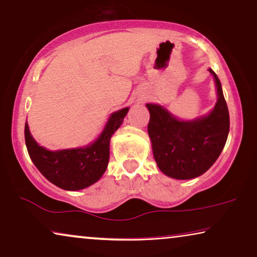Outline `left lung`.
Returning a JSON list of instances; mask_svg holds the SVG:
<instances>
[{
    "label": "left lung",
    "instance_id": "left-lung-1",
    "mask_svg": "<svg viewBox=\"0 0 257 257\" xmlns=\"http://www.w3.org/2000/svg\"><path fill=\"white\" fill-rule=\"evenodd\" d=\"M214 79L217 101L205 115L182 120L159 104H147L148 125L153 158L159 170L177 180L194 179L205 173L223 151L229 132L228 108L220 80Z\"/></svg>",
    "mask_w": 257,
    "mask_h": 257
}]
</instances>
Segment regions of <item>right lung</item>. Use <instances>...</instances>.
Instances as JSON below:
<instances>
[{"label":"right lung","mask_w":257,"mask_h":257,"mask_svg":"<svg viewBox=\"0 0 257 257\" xmlns=\"http://www.w3.org/2000/svg\"><path fill=\"white\" fill-rule=\"evenodd\" d=\"M129 107L113 112L104 129L92 143L85 147L52 151L31 135L25 123V143L31 160L40 173L61 189L76 191L87 188L98 181L106 172L109 159V143L113 134L120 128Z\"/></svg>","instance_id":"1"}]
</instances>
